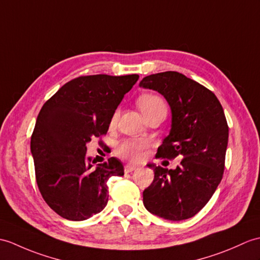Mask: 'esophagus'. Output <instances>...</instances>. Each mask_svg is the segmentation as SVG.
Returning a JSON list of instances; mask_svg holds the SVG:
<instances>
[{
    "label": "esophagus",
    "mask_w": 260,
    "mask_h": 260,
    "mask_svg": "<svg viewBox=\"0 0 260 260\" xmlns=\"http://www.w3.org/2000/svg\"><path fill=\"white\" fill-rule=\"evenodd\" d=\"M135 170H136V166H134V165H131V164L125 165V167H124V171H125V173H132L133 171H135Z\"/></svg>",
    "instance_id": "1"
}]
</instances>
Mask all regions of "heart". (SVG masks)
<instances>
[{"label":"heart","mask_w":260,"mask_h":260,"mask_svg":"<svg viewBox=\"0 0 260 260\" xmlns=\"http://www.w3.org/2000/svg\"><path fill=\"white\" fill-rule=\"evenodd\" d=\"M138 106L144 114L145 117H147L150 114L157 111H166V105L159 96L154 94H145L141 96L138 100ZM117 113L112 118V123L116 120ZM147 147V143L145 141H127L122 143L117 148V153L123 158L128 159L131 161L141 160L144 155V149Z\"/></svg>","instance_id":"b5f03b06"}]
</instances>
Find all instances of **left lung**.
Instances as JSON below:
<instances>
[{"mask_svg":"<svg viewBox=\"0 0 260 260\" xmlns=\"http://www.w3.org/2000/svg\"><path fill=\"white\" fill-rule=\"evenodd\" d=\"M140 86L161 94L172 111L170 134L156 156L183 158L175 170L147 164L155 176L143 191L144 206L164 219H188L208 203L222 178L228 144L224 110L213 92L178 72L148 75Z\"/></svg>","mask_w":260,"mask_h":260,"instance_id":"8db88e82","label":"left lung"}]
</instances>
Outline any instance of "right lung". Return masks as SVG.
<instances>
[{
  "label": "right lung",
  "instance_id": "1",
  "mask_svg": "<svg viewBox=\"0 0 260 260\" xmlns=\"http://www.w3.org/2000/svg\"><path fill=\"white\" fill-rule=\"evenodd\" d=\"M138 77L80 76L41 108L31 137L36 183L46 204L63 218L80 221L102 212L108 202V178L124 175L115 157L95 166L86 144L106 134Z\"/></svg>",
  "mask_w": 260,
  "mask_h": 260
}]
</instances>
